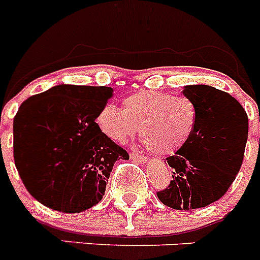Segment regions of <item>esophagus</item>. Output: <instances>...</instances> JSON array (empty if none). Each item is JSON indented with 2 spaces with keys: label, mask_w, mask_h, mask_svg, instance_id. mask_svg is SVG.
Returning a JSON list of instances; mask_svg holds the SVG:
<instances>
[{
  "label": "esophagus",
  "mask_w": 260,
  "mask_h": 260,
  "mask_svg": "<svg viewBox=\"0 0 260 260\" xmlns=\"http://www.w3.org/2000/svg\"><path fill=\"white\" fill-rule=\"evenodd\" d=\"M130 158H132L133 161L139 162V164H144V162H147V157H146V156L141 155V153L135 152V151H132V152H130Z\"/></svg>",
  "instance_id": "obj_1"
}]
</instances>
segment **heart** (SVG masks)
I'll return each mask as SVG.
<instances>
[{
    "label": "heart",
    "mask_w": 260,
    "mask_h": 260,
    "mask_svg": "<svg viewBox=\"0 0 260 260\" xmlns=\"http://www.w3.org/2000/svg\"><path fill=\"white\" fill-rule=\"evenodd\" d=\"M198 109L191 99L158 91H141L123 99L122 109L108 104L98 125L112 141L123 143L139 128L144 144L156 155H172L191 138Z\"/></svg>",
    "instance_id": "b5f03b06"
}]
</instances>
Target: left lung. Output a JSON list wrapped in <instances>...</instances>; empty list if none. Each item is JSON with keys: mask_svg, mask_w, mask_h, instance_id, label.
Segmentation results:
<instances>
[{"mask_svg": "<svg viewBox=\"0 0 260 260\" xmlns=\"http://www.w3.org/2000/svg\"><path fill=\"white\" fill-rule=\"evenodd\" d=\"M182 92L197 105L198 121L189 142L167 157L173 180L157 198L174 210H195L219 201L233 183L242 165L249 119L233 96L215 87L192 84Z\"/></svg>", "mask_w": 260, "mask_h": 260, "instance_id": "8db88e82", "label": "left lung"}]
</instances>
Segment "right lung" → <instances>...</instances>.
I'll return each mask as SVG.
<instances>
[{"mask_svg": "<svg viewBox=\"0 0 260 260\" xmlns=\"http://www.w3.org/2000/svg\"><path fill=\"white\" fill-rule=\"evenodd\" d=\"M110 87L58 84L28 98L14 117V160L29 194L65 213L93 207L118 158L128 155L95 119Z\"/></svg>", "mask_w": 260, "mask_h": 260, "instance_id": "right-lung-1", "label": "right lung"}]
</instances>
